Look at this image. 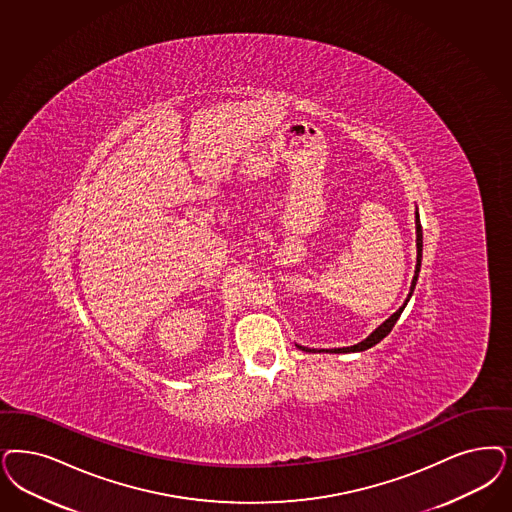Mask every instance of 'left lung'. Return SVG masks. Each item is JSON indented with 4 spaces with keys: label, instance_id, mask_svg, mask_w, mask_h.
<instances>
[{
    "label": "left lung",
    "instance_id": "8db88e82",
    "mask_svg": "<svg viewBox=\"0 0 512 512\" xmlns=\"http://www.w3.org/2000/svg\"><path fill=\"white\" fill-rule=\"evenodd\" d=\"M414 221H416V268H414V278H412V283H410V291H408V297H406L405 302H403V306L393 314V316H389L382 325H378L374 331H372L371 335L367 336L365 340H361V342H357V344H353V346H348V348H333V350H316V348H306V346H299L297 344V348L302 350V352H329V353H355V352H365V350H369L372 346H376L382 338H386V336L391 333V329L395 327V323H397V319L401 318V314H403V310H405L406 304H408V300L412 297V293H414V289H416V282H418V276H420V266H422V249H423V234H422V225H420V213H418V208H416V213H414Z\"/></svg>",
    "mask_w": 512,
    "mask_h": 512
}]
</instances>
